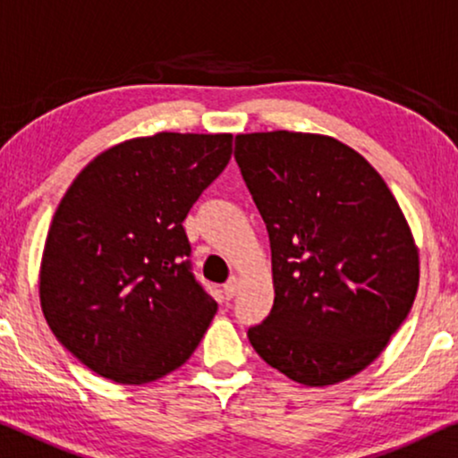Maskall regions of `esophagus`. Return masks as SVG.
Here are the masks:
<instances>
[{"instance_id":"esophagus-1","label":"esophagus","mask_w":458,"mask_h":458,"mask_svg":"<svg viewBox=\"0 0 458 458\" xmlns=\"http://www.w3.org/2000/svg\"><path fill=\"white\" fill-rule=\"evenodd\" d=\"M239 289H241V280L236 278V276H233V278L228 280V283L224 284V295L228 297V300H233L236 293H239Z\"/></svg>"}]
</instances>
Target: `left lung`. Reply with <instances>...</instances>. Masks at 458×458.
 Segmentation results:
<instances>
[{
    "instance_id": "left-lung-1",
    "label": "left lung",
    "mask_w": 458,
    "mask_h": 458,
    "mask_svg": "<svg viewBox=\"0 0 458 458\" xmlns=\"http://www.w3.org/2000/svg\"><path fill=\"white\" fill-rule=\"evenodd\" d=\"M234 158L264 217L274 306L247 331L289 379L335 386L367 369L411 312L419 251L375 167L318 133L236 136Z\"/></svg>"
}]
</instances>
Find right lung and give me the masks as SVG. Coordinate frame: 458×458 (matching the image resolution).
Segmentation results:
<instances>
[{
    "instance_id": "obj_1",
    "label": "right lung",
    "mask_w": 458,
    "mask_h": 458,
    "mask_svg": "<svg viewBox=\"0 0 458 458\" xmlns=\"http://www.w3.org/2000/svg\"><path fill=\"white\" fill-rule=\"evenodd\" d=\"M230 155V133L133 138L88 163L60 200L41 258V310L96 375L142 386L197 350L217 303L194 278L182 222Z\"/></svg>"
}]
</instances>
